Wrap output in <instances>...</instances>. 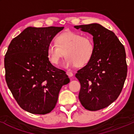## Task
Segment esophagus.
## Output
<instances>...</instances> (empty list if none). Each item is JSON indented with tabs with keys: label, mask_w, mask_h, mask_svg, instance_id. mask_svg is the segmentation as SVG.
<instances>
[{
	"label": "esophagus",
	"mask_w": 134,
	"mask_h": 134,
	"mask_svg": "<svg viewBox=\"0 0 134 134\" xmlns=\"http://www.w3.org/2000/svg\"><path fill=\"white\" fill-rule=\"evenodd\" d=\"M66 73H67V75H68L69 77H72V76H73V73H72V72H70V71H67V72H66Z\"/></svg>",
	"instance_id": "1"
}]
</instances>
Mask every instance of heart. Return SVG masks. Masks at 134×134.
Instances as JSON below:
<instances>
[{
  "mask_svg": "<svg viewBox=\"0 0 134 134\" xmlns=\"http://www.w3.org/2000/svg\"><path fill=\"white\" fill-rule=\"evenodd\" d=\"M94 51L95 45L91 36L71 31L59 34L56 43L51 42L47 48L48 59L55 65L60 63L65 53L67 58L62 65L65 69L86 65L93 58Z\"/></svg>",
  "mask_w": 134,
  "mask_h": 134,
  "instance_id": "1",
  "label": "heart"
}]
</instances>
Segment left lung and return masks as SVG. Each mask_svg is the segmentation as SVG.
<instances>
[{
    "instance_id": "obj_1",
    "label": "left lung",
    "mask_w": 134,
    "mask_h": 134,
    "mask_svg": "<svg viewBox=\"0 0 134 134\" xmlns=\"http://www.w3.org/2000/svg\"><path fill=\"white\" fill-rule=\"evenodd\" d=\"M74 27L92 35L95 45L93 58L76 74L81 85L78 97L86 109L99 110L114 102L122 91L127 75L125 47L100 24Z\"/></svg>"
}]
</instances>
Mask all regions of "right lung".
Masks as SVG:
<instances>
[{"instance_id": "1", "label": "right lung", "mask_w": 134, "mask_h": 134, "mask_svg": "<svg viewBox=\"0 0 134 134\" xmlns=\"http://www.w3.org/2000/svg\"><path fill=\"white\" fill-rule=\"evenodd\" d=\"M64 27H28L12 40L4 58L6 81L20 107L33 114L50 113L61 88L69 83L65 72L48 59L47 48Z\"/></svg>"}]
</instances>
